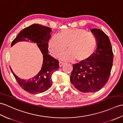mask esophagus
Listing matches in <instances>:
<instances>
[{
  "mask_svg": "<svg viewBox=\"0 0 123 123\" xmlns=\"http://www.w3.org/2000/svg\"><path fill=\"white\" fill-rule=\"evenodd\" d=\"M64 64V62H61V61L59 62V66L60 67H61Z\"/></svg>",
  "mask_w": 123,
  "mask_h": 123,
  "instance_id": "esophagus-1",
  "label": "esophagus"
}]
</instances>
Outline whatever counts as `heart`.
Listing matches in <instances>:
<instances>
[{
	"label": "heart",
	"mask_w": 123,
	"mask_h": 123,
	"mask_svg": "<svg viewBox=\"0 0 123 123\" xmlns=\"http://www.w3.org/2000/svg\"><path fill=\"white\" fill-rule=\"evenodd\" d=\"M63 54L61 59L64 61L78 62L88 60L94 54L97 46V40L94 35L83 29H66L62 30L59 35L51 37L48 42L50 52L54 57L58 58Z\"/></svg>",
	"instance_id": "heart-1"
}]
</instances>
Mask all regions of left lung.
<instances>
[{"instance_id": "left-lung-1", "label": "left lung", "mask_w": 123, "mask_h": 123, "mask_svg": "<svg viewBox=\"0 0 123 123\" xmlns=\"http://www.w3.org/2000/svg\"><path fill=\"white\" fill-rule=\"evenodd\" d=\"M97 40L95 52L86 61L73 64L70 81L81 92L93 93L100 90L110 78L113 62L112 45L103 31L92 29Z\"/></svg>"}]
</instances>
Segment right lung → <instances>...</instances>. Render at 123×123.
<instances>
[{
    "label": "right lung",
    "mask_w": 123,
    "mask_h": 123,
    "mask_svg": "<svg viewBox=\"0 0 123 123\" xmlns=\"http://www.w3.org/2000/svg\"><path fill=\"white\" fill-rule=\"evenodd\" d=\"M51 29L39 24H33L21 30L13 40L11 47L19 41L30 40L37 43L43 54V63L39 73L28 80L20 79L15 74L10 68L13 76L19 86L31 94L45 92L51 85L52 74L59 68V62L48 55V42L51 37Z\"/></svg>",
    "instance_id": "obj_1"
}]
</instances>
